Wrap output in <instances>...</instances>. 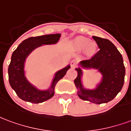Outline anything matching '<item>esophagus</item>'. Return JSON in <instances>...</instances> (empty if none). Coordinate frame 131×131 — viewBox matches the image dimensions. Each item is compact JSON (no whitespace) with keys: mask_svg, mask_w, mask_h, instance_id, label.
<instances>
[{"mask_svg":"<svg viewBox=\"0 0 131 131\" xmlns=\"http://www.w3.org/2000/svg\"><path fill=\"white\" fill-rule=\"evenodd\" d=\"M75 64H76V61L74 60L71 62V67H72V68H73V67H75Z\"/></svg>","mask_w":131,"mask_h":131,"instance_id":"obj_1","label":"esophagus"}]
</instances>
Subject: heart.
<instances>
[{
    "instance_id": "b5f03b06",
    "label": "heart",
    "mask_w": 131,
    "mask_h": 131,
    "mask_svg": "<svg viewBox=\"0 0 131 131\" xmlns=\"http://www.w3.org/2000/svg\"><path fill=\"white\" fill-rule=\"evenodd\" d=\"M75 46L78 49H84L87 48V51L88 53H93L95 50V46L92 43H90V41L85 38L78 39L77 41L75 42Z\"/></svg>"
}]
</instances>
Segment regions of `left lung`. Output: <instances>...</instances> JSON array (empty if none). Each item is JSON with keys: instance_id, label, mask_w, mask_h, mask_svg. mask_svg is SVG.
<instances>
[{"instance_id": "1", "label": "left lung", "mask_w": 131, "mask_h": 131, "mask_svg": "<svg viewBox=\"0 0 131 131\" xmlns=\"http://www.w3.org/2000/svg\"><path fill=\"white\" fill-rule=\"evenodd\" d=\"M99 51L88 60L80 61L74 80L80 99L95 104L105 103L114 99L122 89L126 70L123 58L116 46L108 39L93 36ZM82 68H94L102 74L100 82L94 89H87L83 85Z\"/></svg>"}]
</instances>
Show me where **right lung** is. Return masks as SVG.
<instances>
[{"mask_svg": "<svg viewBox=\"0 0 131 131\" xmlns=\"http://www.w3.org/2000/svg\"><path fill=\"white\" fill-rule=\"evenodd\" d=\"M60 37L61 34L58 33L30 37L22 41L13 52L8 67L9 82L21 99L32 103H40L53 96L56 84L65 75L70 65L68 64L56 72L50 87L42 90H39L26 78L25 63L26 58L35 49L43 45L56 44Z\"/></svg>", "mask_w": 131, "mask_h": 131, "instance_id": "obj_1", "label": "right lung"}]
</instances>
